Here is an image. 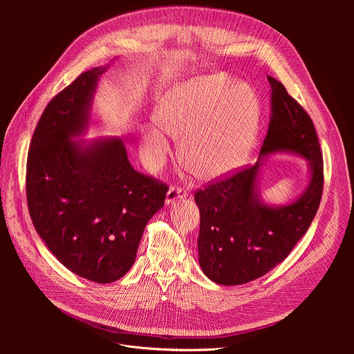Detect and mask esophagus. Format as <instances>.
Returning a JSON list of instances; mask_svg holds the SVG:
<instances>
[{
    "label": "esophagus",
    "mask_w": 354,
    "mask_h": 354,
    "mask_svg": "<svg viewBox=\"0 0 354 354\" xmlns=\"http://www.w3.org/2000/svg\"><path fill=\"white\" fill-rule=\"evenodd\" d=\"M187 194H189V192L185 187L178 186V185L171 186L168 189V193H167V203L169 205V203H172V201H175V198H183Z\"/></svg>",
    "instance_id": "34e87169"
}]
</instances>
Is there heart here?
<instances>
[{
    "mask_svg": "<svg viewBox=\"0 0 354 354\" xmlns=\"http://www.w3.org/2000/svg\"><path fill=\"white\" fill-rule=\"evenodd\" d=\"M258 116L257 97L246 86L234 85L224 75H206L171 91L154 119L158 127L179 141L180 162L193 175L209 179L230 171L239 161L254 138ZM160 131L141 130L149 168L162 164L169 153V141Z\"/></svg>",
    "mask_w": 354,
    "mask_h": 354,
    "instance_id": "1",
    "label": "heart"
}]
</instances>
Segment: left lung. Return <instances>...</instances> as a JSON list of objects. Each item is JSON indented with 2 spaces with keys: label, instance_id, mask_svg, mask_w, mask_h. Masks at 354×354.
I'll use <instances>...</instances> for the list:
<instances>
[{
  "label": "left lung",
  "instance_id": "1",
  "mask_svg": "<svg viewBox=\"0 0 354 354\" xmlns=\"http://www.w3.org/2000/svg\"><path fill=\"white\" fill-rule=\"evenodd\" d=\"M272 86V118L259 158L290 151L310 160L311 182L291 205L270 207L255 190L261 162L207 183L194 193L200 210L198 263L205 274L224 286L243 284L284 261L310 228L324 190V160L310 115L281 82Z\"/></svg>",
  "mask_w": 354,
  "mask_h": 354
}]
</instances>
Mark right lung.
<instances>
[{"instance_id":"add662e5","label":"right lung","mask_w":354,"mask_h":354,"mask_svg":"<svg viewBox=\"0 0 354 354\" xmlns=\"http://www.w3.org/2000/svg\"><path fill=\"white\" fill-rule=\"evenodd\" d=\"M104 71L82 73L50 100L26 162L28 209L37 234L68 270L102 284L130 270L144 228L169 189L131 167L122 140L71 141L88 124Z\"/></svg>"}]
</instances>
